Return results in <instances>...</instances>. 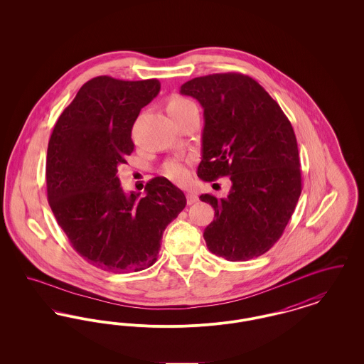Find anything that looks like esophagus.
<instances>
[{"label":"esophagus","instance_id":"esophagus-1","mask_svg":"<svg viewBox=\"0 0 364 364\" xmlns=\"http://www.w3.org/2000/svg\"><path fill=\"white\" fill-rule=\"evenodd\" d=\"M196 202H198V196H196L193 192L187 191V203H188V205H193V203H196Z\"/></svg>","mask_w":364,"mask_h":364}]
</instances>
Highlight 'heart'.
<instances>
[{"label":"heart","instance_id":"heart-1","mask_svg":"<svg viewBox=\"0 0 364 364\" xmlns=\"http://www.w3.org/2000/svg\"><path fill=\"white\" fill-rule=\"evenodd\" d=\"M193 106L195 105L193 102H191L190 100L180 97V95H173L166 102V110L171 114V117H177ZM164 174L176 183H183V181L188 180V177H190L188 164L183 159H172L165 164Z\"/></svg>","mask_w":364,"mask_h":364}]
</instances>
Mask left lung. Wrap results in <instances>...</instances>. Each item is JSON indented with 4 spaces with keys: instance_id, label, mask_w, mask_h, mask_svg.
Listing matches in <instances>:
<instances>
[{
    "instance_id": "8db88e82",
    "label": "left lung",
    "mask_w": 364,
    "mask_h": 364,
    "mask_svg": "<svg viewBox=\"0 0 364 364\" xmlns=\"http://www.w3.org/2000/svg\"><path fill=\"white\" fill-rule=\"evenodd\" d=\"M203 107L198 176L232 181L224 198L200 195L214 208L205 229L208 248L230 262L267 252L281 237L301 193L294 128L279 105L252 77L214 73L180 88Z\"/></svg>"
}]
</instances>
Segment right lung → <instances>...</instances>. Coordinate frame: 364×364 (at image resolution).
<instances>
[{"instance_id":"add662e5","label":"right lung","mask_w":364,"mask_h":364,"mask_svg":"<svg viewBox=\"0 0 364 364\" xmlns=\"http://www.w3.org/2000/svg\"><path fill=\"white\" fill-rule=\"evenodd\" d=\"M161 90L156 79L88 80L54 125L46 187L72 247L95 267L140 272L156 263L165 228L186 208L184 192L154 177L146 195L122 190L117 169L134 151L132 125Z\"/></svg>"}]
</instances>
